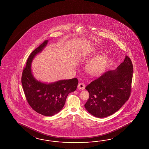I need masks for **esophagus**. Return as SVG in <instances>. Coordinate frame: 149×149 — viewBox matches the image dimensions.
<instances>
[{
  "label": "esophagus",
  "mask_w": 149,
  "mask_h": 149,
  "mask_svg": "<svg viewBox=\"0 0 149 149\" xmlns=\"http://www.w3.org/2000/svg\"><path fill=\"white\" fill-rule=\"evenodd\" d=\"M85 88V84L83 83H79L78 85V89H80V90H84Z\"/></svg>",
  "instance_id": "esophagus-1"
}]
</instances>
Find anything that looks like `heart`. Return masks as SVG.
<instances>
[{"label":"heart","instance_id":"1","mask_svg":"<svg viewBox=\"0 0 149 149\" xmlns=\"http://www.w3.org/2000/svg\"><path fill=\"white\" fill-rule=\"evenodd\" d=\"M94 54L93 51H91L87 54V56L90 57ZM107 63V58L104 56H98L92 60L87 67L89 73L93 76L98 75L104 71Z\"/></svg>","mask_w":149,"mask_h":149}]
</instances>
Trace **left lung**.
Wrapping results in <instances>:
<instances>
[{
  "label": "left lung",
  "mask_w": 149,
  "mask_h": 149,
  "mask_svg": "<svg viewBox=\"0 0 149 149\" xmlns=\"http://www.w3.org/2000/svg\"><path fill=\"white\" fill-rule=\"evenodd\" d=\"M133 69L132 61L126 55L117 69L108 71L87 86V111L96 117L104 118L119 110L130 97Z\"/></svg>",
  "instance_id": "obj_1"
}]
</instances>
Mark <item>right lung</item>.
Instances as JSON below:
<instances>
[{
    "instance_id": "add662e5",
    "label": "right lung",
    "mask_w": 149,
    "mask_h": 149,
    "mask_svg": "<svg viewBox=\"0 0 149 149\" xmlns=\"http://www.w3.org/2000/svg\"><path fill=\"white\" fill-rule=\"evenodd\" d=\"M48 42V40H45L30 55L23 70L21 82L30 106L39 114L52 116L63 108L68 94L76 91L78 80L73 78L47 84L35 79L32 73V62L47 46Z\"/></svg>"
}]
</instances>
